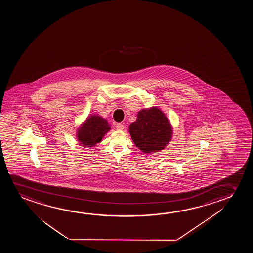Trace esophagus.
Masks as SVG:
<instances>
[{"mask_svg": "<svg viewBox=\"0 0 253 253\" xmlns=\"http://www.w3.org/2000/svg\"><path fill=\"white\" fill-rule=\"evenodd\" d=\"M116 128H117V129H118V130H122V129L125 128V126H124V125L120 124V123H118V124H116Z\"/></svg>", "mask_w": 253, "mask_h": 253, "instance_id": "1", "label": "esophagus"}]
</instances>
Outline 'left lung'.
<instances>
[{
    "instance_id": "obj_1",
    "label": "left lung",
    "mask_w": 253,
    "mask_h": 253,
    "mask_svg": "<svg viewBox=\"0 0 253 253\" xmlns=\"http://www.w3.org/2000/svg\"><path fill=\"white\" fill-rule=\"evenodd\" d=\"M129 133L139 149L151 153L163 149L169 143L172 128L165 115L154 107L139 112L136 121L129 126Z\"/></svg>"
}]
</instances>
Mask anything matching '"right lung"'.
<instances>
[{
    "label": "right lung",
    "instance_id": "right-lung-1",
    "mask_svg": "<svg viewBox=\"0 0 253 253\" xmlns=\"http://www.w3.org/2000/svg\"><path fill=\"white\" fill-rule=\"evenodd\" d=\"M109 129L111 128L106 120L98 116H91L80 127L78 139L84 147L95 146Z\"/></svg>",
    "mask_w": 253,
    "mask_h": 253
}]
</instances>
